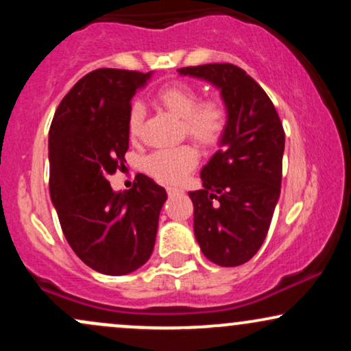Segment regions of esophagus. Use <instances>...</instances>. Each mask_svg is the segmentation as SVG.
<instances>
[{
    "mask_svg": "<svg viewBox=\"0 0 351 351\" xmlns=\"http://www.w3.org/2000/svg\"><path fill=\"white\" fill-rule=\"evenodd\" d=\"M167 191H168V195L173 196V195H176V193H180L181 189L180 188H175V186H168Z\"/></svg>",
    "mask_w": 351,
    "mask_h": 351,
    "instance_id": "obj_1",
    "label": "esophagus"
}]
</instances>
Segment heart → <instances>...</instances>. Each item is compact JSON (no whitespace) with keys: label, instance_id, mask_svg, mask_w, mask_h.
Listing matches in <instances>:
<instances>
[{"label":"heart","instance_id":"b5f03b06","mask_svg":"<svg viewBox=\"0 0 351 351\" xmlns=\"http://www.w3.org/2000/svg\"><path fill=\"white\" fill-rule=\"evenodd\" d=\"M158 104L180 117L183 134L204 148L216 147L224 138L229 125L228 104L221 97L199 100V90L186 82H171L156 92ZM145 119L142 104L135 102L127 115V132L132 140L138 138ZM198 165V150L193 145L162 148L145 158V170L165 184H180Z\"/></svg>","mask_w":351,"mask_h":351}]
</instances>
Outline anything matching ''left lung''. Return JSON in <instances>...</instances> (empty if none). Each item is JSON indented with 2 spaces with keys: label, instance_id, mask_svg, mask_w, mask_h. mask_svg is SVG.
I'll use <instances>...</instances> for the list:
<instances>
[{
  "label": "left lung",
  "instance_id": "8db88e82",
  "mask_svg": "<svg viewBox=\"0 0 351 351\" xmlns=\"http://www.w3.org/2000/svg\"><path fill=\"white\" fill-rule=\"evenodd\" d=\"M221 88L229 125L221 148L201 170L203 189L189 191L195 236L204 256L236 267L261 249L280 196L284 127L264 88L234 64L178 69Z\"/></svg>",
  "mask_w": 351,
  "mask_h": 351
}]
</instances>
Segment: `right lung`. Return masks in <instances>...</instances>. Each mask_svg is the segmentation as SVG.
Here are the masks:
<instances>
[{"label":"right lung","mask_w":351,"mask_h":351,"mask_svg":"<svg viewBox=\"0 0 351 351\" xmlns=\"http://www.w3.org/2000/svg\"><path fill=\"white\" fill-rule=\"evenodd\" d=\"M150 72L95 69L60 100L49 128V191L64 236L82 263L125 276L150 259L167 191L138 173L114 193L108 176L125 168L130 100Z\"/></svg>","instance_id":"add662e5"}]
</instances>
